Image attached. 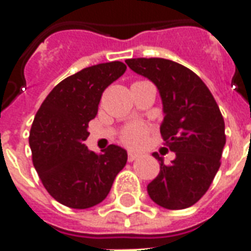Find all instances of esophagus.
I'll use <instances>...</instances> for the list:
<instances>
[{
    "label": "esophagus",
    "instance_id": "esophagus-1",
    "mask_svg": "<svg viewBox=\"0 0 251 251\" xmlns=\"http://www.w3.org/2000/svg\"><path fill=\"white\" fill-rule=\"evenodd\" d=\"M138 157H140V154L136 152H133V151H129V153H127V160H129V161H134V160H137Z\"/></svg>",
    "mask_w": 251,
    "mask_h": 251
}]
</instances>
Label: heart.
Here are the masks:
<instances>
[{"instance_id": "obj_1", "label": "heart", "mask_w": 251, "mask_h": 251, "mask_svg": "<svg viewBox=\"0 0 251 251\" xmlns=\"http://www.w3.org/2000/svg\"><path fill=\"white\" fill-rule=\"evenodd\" d=\"M145 134H147V129L141 125H133L130 126L124 134V140L127 142L129 145L133 147H138L141 145L144 140H145Z\"/></svg>"}]
</instances>
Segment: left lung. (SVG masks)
<instances>
[{"label": "left lung", "mask_w": 251, "mask_h": 251, "mask_svg": "<svg viewBox=\"0 0 251 251\" xmlns=\"http://www.w3.org/2000/svg\"><path fill=\"white\" fill-rule=\"evenodd\" d=\"M131 71L157 87L164 120L160 131L176 157L165 165L157 152L160 174L148 184L156 204L183 210L210 188L226 144L225 121L215 99L195 72L161 57L127 59Z\"/></svg>", "instance_id": "left-lung-1"}]
</instances>
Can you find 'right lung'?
I'll list each match as a JSON object with an SVG mask.
<instances>
[{
    "mask_svg": "<svg viewBox=\"0 0 251 251\" xmlns=\"http://www.w3.org/2000/svg\"><path fill=\"white\" fill-rule=\"evenodd\" d=\"M125 71L121 62L84 68L55 86L36 113L29 134L33 165L48 194L67 207L84 210L103 201L126 165L124 148L113 144L98 154L84 144L104 88Z\"/></svg>",
    "mask_w": 251,
    "mask_h": 251,
    "instance_id": "obj_1",
    "label": "right lung"
}]
</instances>
